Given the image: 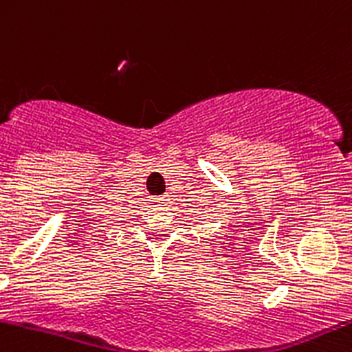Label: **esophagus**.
Here are the masks:
<instances>
[{"instance_id": "obj_1", "label": "esophagus", "mask_w": 352, "mask_h": 352, "mask_svg": "<svg viewBox=\"0 0 352 352\" xmlns=\"http://www.w3.org/2000/svg\"><path fill=\"white\" fill-rule=\"evenodd\" d=\"M165 200H167V195H160V197H155V199H153V202H155V204H165Z\"/></svg>"}]
</instances>
